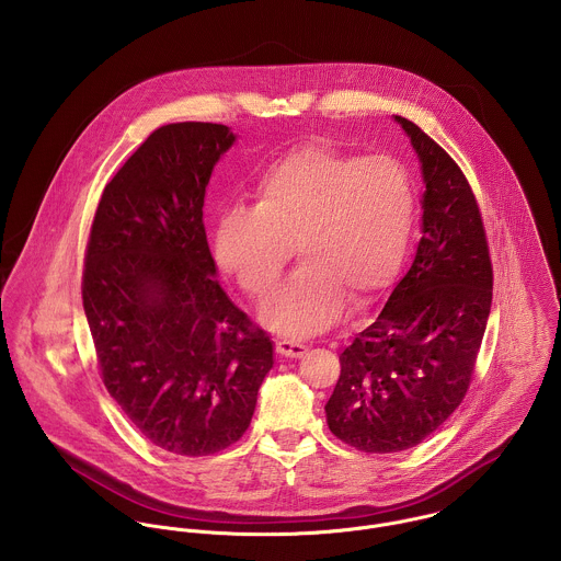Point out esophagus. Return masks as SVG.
Instances as JSON below:
<instances>
[{
	"instance_id": "1",
	"label": "esophagus",
	"mask_w": 561,
	"mask_h": 561,
	"mask_svg": "<svg viewBox=\"0 0 561 561\" xmlns=\"http://www.w3.org/2000/svg\"><path fill=\"white\" fill-rule=\"evenodd\" d=\"M276 353L280 357H289V359H298L307 353V346L302 342H296V340H278L276 342Z\"/></svg>"
}]
</instances>
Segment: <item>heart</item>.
<instances>
[{
	"mask_svg": "<svg viewBox=\"0 0 561 561\" xmlns=\"http://www.w3.org/2000/svg\"><path fill=\"white\" fill-rule=\"evenodd\" d=\"M254 208L226 210L215 228L219 267L248 294H267L294 256L302 265L261 305V322L287 335L333 324L346 298L366 307L400 267L415 193L391 157L302 146L256 185Z\"/></svg>",
	"mask_w": 561,
	"mask_h": 561,
	"instance_id": "heart-1",
	"label": "heart"
}]
</instances>
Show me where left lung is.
Instances as JSON below:
<instances>
[{
  "mask_svg": "<svg viewBox=\"0 0 561 561\" xmlns=\"http://www.w3.org/2000/svg\"><path fill=\"white\" fill-rule=\"evenodd\" d=\"M422 170V237L373 324L340 355L324 407L333 435L364 453H398L437 431L463 400L492 307L483 219L459 165L393 115Z\"/></svg>",
  "mask_w": 561,
  "mask_h": 561,
  "instance_id": "8db88e82",
  "label": "left lung"
}]
</instances>
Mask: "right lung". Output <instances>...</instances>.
I'll return each mask as SVG.
<instances>
[{"label": "right lung", "instance_id": "obj_1", "mask_svg": "<svg viewBox=\"0 0 561 561\" xmlns=\"http://www.w3.org/2000/svg\"><path fill=\"white\" fill-rule=\"evenodd\" d=\"M237 135L183 122L154 130L104 187L82 305L102 380L154 446L213 455L250 426L272 340L221 289L202 208Z\"/></svg>", "mask_w": 561, "mask_h": 561}]
</instances>
